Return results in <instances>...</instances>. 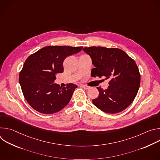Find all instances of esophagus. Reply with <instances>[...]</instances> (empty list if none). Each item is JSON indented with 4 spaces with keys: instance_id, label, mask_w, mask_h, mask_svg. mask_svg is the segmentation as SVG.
Returning <instances> with one entry per match:
<instances>
[{
    "instance_id": "1",
    "label": "esophagus",
    "mask_w": 160,
    "mask_h": 160,
    "mask_svg": "<svg viewBox=\"0 0 160 160\" xmlns=\"http://www.w3.org/2000/svg\"><path fill=\"white\" fill-rule=\"evenodd\" d=\"M81 86H82V88H83L85 89V90H87V89H88V88H90L88 86H87V85H82Z\"/></svg>"
}]
</instances>
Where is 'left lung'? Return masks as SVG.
Returning <instances> with one entry per match:
<instances>
[{"mask_svg":"<svg viewBox=\"0 0 160 160\" xmlns=\"http://www.w3.org/2000/svg\"><path fill=\"white\" fill-rule=\"evenodd\" d=\"M95 66L91 75L109 79V86L100 87L99 96L93 104L107 113H117L126 109L134 100L140 86L141 75L135 62L123 51L102 47L84 48Z\"/></svg>","mask_w":160,"mask_h":160,"instance_id":"1","label":"left lung"}]
</instances>
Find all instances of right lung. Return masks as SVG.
Wrapping results in <instances>:
<instances>
[{"instance_id":"right-lung-1","label":"right lung","mask_w":160,"mask_h":160,"mask_svg":"<svg viewBox=\"0 0 160 160\" xmlns=\"http://www.w3.org/2000/svg\"><path fill=\"white\" fill-rule=\"evenodd\" d=\"M83 47L47 46L30 55L19 73V81L24 97L36 111L52 114L69 103L77 85L66 87L54 83L56 75L63 72L64 59L75 54Z\"/></svg>"}]
</instances>
